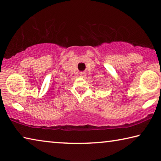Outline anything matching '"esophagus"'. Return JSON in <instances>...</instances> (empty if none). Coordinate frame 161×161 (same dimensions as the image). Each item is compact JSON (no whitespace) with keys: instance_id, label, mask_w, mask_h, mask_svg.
<instances>
[{"instance_id":"34e87169","label":"esophagus","mask_w":161,"mask_h":161,"mask_svg":"<svg viewBox=\"0 0 161 161\" xmlns=\"http://www.w3.org/2000/svg\"><path fill=\"white\" fill-rule=\"evenodd\" d=\"M80 75L81 77H85V76H86L85 72H80Z\"/></svg>"}]
</instances>
